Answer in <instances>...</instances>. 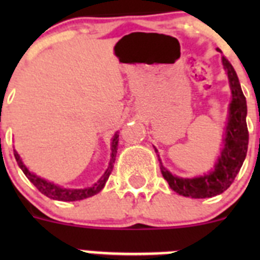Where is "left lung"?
I'll list each match as a JSON object with an SVG mask.
<instances>
[{
  "label": "left lung",
  "mask_w": 260,
  "mask_h": 260,
  "mask_svg": "<svg viewBox=\"0 0 260 260\" xmlns=\"http://www.w3.org/2000/svg\"><path fill=\"white\" fill-rule=\"evenodd\" d=\"M221 62L228 74L232 102L228 108V122L222 133V148L213 168H211V171L203 176L183 178L174 176L168 171L162 165L160 156L157 155L162 177L169 183L171 189L182 197L194 199L212 198L215 195L224 192L232 185L246 157L249 144L246 98L243 96L240 80L231 62L225 57H221ZM153 148L157 153L158 151L156 150V147Z\"/></svg>",
  "instance_id": "1"
}]
</instances>
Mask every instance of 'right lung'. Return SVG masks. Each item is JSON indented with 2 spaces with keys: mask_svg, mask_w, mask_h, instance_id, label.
I'll return each instance as SVG.
<instances>
[{
  "mask_svg": "<svg viewBox=\"0 0 260 260\" xmlns=\"http://www.w3.org/2000/svg\"><path fill=\"white\" fill-rule=\"evenodd\" d=\"M118 132L113 135L112 138V143H110V161L109 167H108L107 171L104 172V174L102 176V178L98 181L96 183H93L92 186H88V187H84V189H66V187H62V186L57 185V183L52 182V181H48L45 178H41V177L36 176L34 172H29L28 168L23 164L22 158H20L19 153L14 150V156H15V160H17L18 165L23 171V173L26 174V177L31 181L34 185L36 186V189L44 194L45 197L50 199H54V201H62V202H75V201H82V199L89 198V197H93L98 192L102 191L104 189L105 183H107L108 178H109L110 173L113 171V164L116 161V155L117 150H118Z\"/></svg>",
  "mask_w": 260,
  "mask_h": 260,
  "instance_id": "1",
  "label": "right lung"
}]
</instances>
